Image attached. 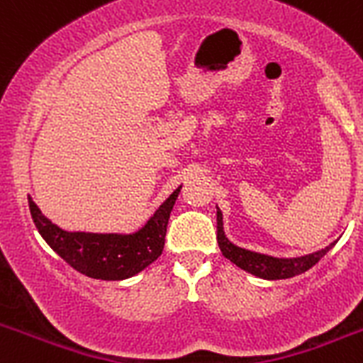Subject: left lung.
Returning <instances> with one entry per match:
<instances>
[{
	"label": "left lung",
	"instance_id": "1",
	"mask_svg": "<svg viewBox=\"0 0 363 363\" xmlns=\"http://www.w3.org/2000/svg\"><path fill=\"white\" fill-rule=\"evenodd\" d=\"M216 229H218V245H220L221 255L230 259L234 265H238L249 274H255L264 280H285V278H293L301 274V272L309 271L313 265H316L327 252L331 251L336 242L329 243L325 249H320L316 252L303 256H294V258H277L271 255H262V252L249 251L243 247L234 245L225 236L223 230V214L216 207Z\"/></svg>",
	"mask_w": 363,
	"mask_h": 363
}]
</instances>
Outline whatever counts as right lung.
<instances>
[{
	"instance_id": "obj_1",
	"label": "right lung",
	"mask_w": 363,
	"mask_h": 363,
	"mask_svg": "<svg viewBox=\"0 0 363 363\" xmlns=\"http://www.w3.org/2000/svg\"><path fill=\"white\" fill-rule=\"evenodd\" d=\"M182 185L134 233H85L57 227L28 196V209L41 238L70 267L94 280H127L158 259L165 245L167 223Z\"/></svg>"
}]
</instances>
